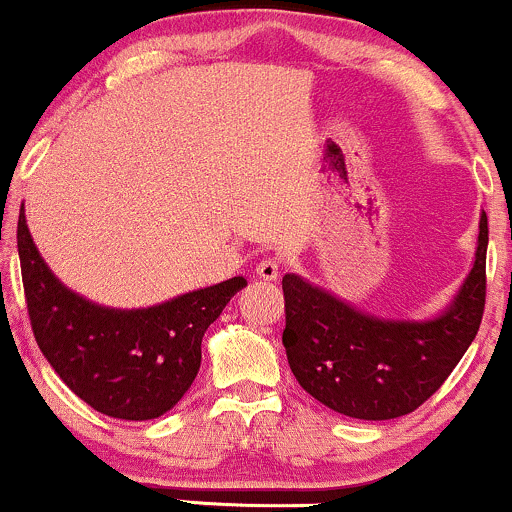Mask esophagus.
I'll return each mask as SVG.
<instances>
[{
	"label": "esophagus",
	"instance_id": "esophagus-1",
	"mask_svg": "<svg viewBox=\"0 0 512 512\" xmlns=\"http://www.w3.org/2000/svg\"><path fill=\"white\" fill-rule=\"evenodd\" d=\"M281 274V262L276 257H264V260L257 264V276L264 281H276Z\"/></svg>",
	"mask_w": 512,
	"mask_h": 512
}]
</instances>
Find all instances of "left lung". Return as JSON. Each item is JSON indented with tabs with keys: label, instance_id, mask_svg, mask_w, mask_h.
Wrapping results in <instances>:
<instances>
[{
	"label": "left lung",
	"instance_id": "obj_1",
	"mask_svg": "<svg viewBox=\"0 0 512 512\" xmlns=\"http://www.w3.org/2000/svg\"><path fill=\"white\" fill-rule=\"evenodd\" d=\"M489 221L481 211L472 272L433 320H385L286 274L281 342L308 395L339 414L385 421L419 409L477 337L486 303Z\"/></svg>",
	"mask_w": 512,
	"mask_h": 512
}]
</instances>
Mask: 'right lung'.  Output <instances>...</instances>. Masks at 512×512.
<instances>
[{"label": "right lung", "instance_id": "add662e5", "mask_svg": "<svg viewBox=\"0 0 512 512\" xmlns=\"http://www.w3.org/2000/svg\"><path fill=\"white\" fill-rule=\"evenodd\" d=\"M16 243L35 342L76 397L113 419L146 421L173 409L195 383L207 327L248 286L233 276L151 308H103L50 272L23 207Z\"/></svg>", "mask_w": 512, "mask_h": 512}]
</instances>
